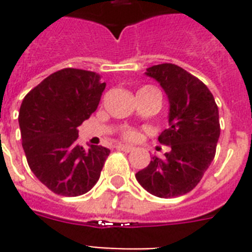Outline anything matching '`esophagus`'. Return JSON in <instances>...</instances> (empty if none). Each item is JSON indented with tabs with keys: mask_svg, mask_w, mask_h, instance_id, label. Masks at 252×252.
<instances>
[{
	"mask_svg": "<svg viewBox=\"0 0 252 252\" xmlns=\"http://www.w3.org/2000/svg\"><path fill=\"white\" fill-rule=\"evenodd\" d=\"M116 149L118 150H122V152H126V153H129V152H132V150L134 149L133 146H130V145H118L116 146Z\"/></svg>",
	"mask_w": 252,
	"mask_h": 252,
	"instance_id": "obj_1",
	"label": "esophagus"
}]
</instances>
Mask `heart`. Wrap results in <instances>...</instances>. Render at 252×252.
Instances as JSON below:
<instances>
[{"mask_svg": "<svg viewBox=\"0 0 252 252\" xmlns=\"http://www.w3.org/2000/svg\"><path fill=\"white\" fill-rule=\"evenodd\" d=\"M142 89H148V87H142ZM122 137L124 138V140H126V141H134V140H137L138 138V133L133 129H126L122 133Z\"/></svg>", "mask_w": 252, "mask_h": 252, "instance_id": "b5f03b06", "label": "heart"}]
</instances>
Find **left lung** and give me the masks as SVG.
I'll list each match as a JSON object with an SVG mask.
<instances>
[{"label": "left lung", "mask_w": 252, "mask_h": 252, "mask_svg": "<svg viewBox=\"0 0 252 252\" xmlns=\"http://www.w3.org/2000/svg\"><path fill=\"white\" fill-rule=\"evenodd\" d=\"M145 74L167 95L168 128L158 141L171 150L153 157L136 179L152 195L170 199L192 191L211 166L220 137L219 107L209 89L178 65H153Z\"/></svg>", "instance_id": "obj_1"}]
</instances>
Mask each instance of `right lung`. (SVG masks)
<instances>
[{
	"label": "right lung",
	"instance_id": "obj_1",
	"mask_svg": "<svg viewBox=\"0 0 252 252\" xmlns=\"http://www.w3.org/2000/svg\"><path fill=\"white\" fill-rule=\"evenodd\" d=\"M106 87L99 74L65 68L26 95L19 110L22 146L31 171L57 195L80 196L98 182L110 149L77 144L78 129Z\"/></svg>",
	"mask_w": 252,
	"mask_h": 252
}]
</instances>
